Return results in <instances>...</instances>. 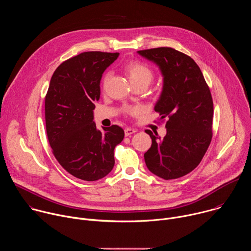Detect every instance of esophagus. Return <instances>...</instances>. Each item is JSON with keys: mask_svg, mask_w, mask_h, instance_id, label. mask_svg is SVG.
<instances>
[{"mask_svg": "<svg viewBox=\"0 0 251 251\" xmlns=\"http://www.w3.org/2000/svg\"><path fill=\"white\" fill-rule=\"evenodd\" d=\"M124 132H125V136H131L132 134H134L136 132V130L132 129V128H126L124 130Z\"/></svg>", "mask_w": 251, "mask_h": 251, "instance_id": "1", "label": "esophagus"}]
</instances>
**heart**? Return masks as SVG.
<instances>
[{"instance_id":"b5f03b06","label":"heart","mask_w":251,"mask_h":251,"mask_svg":"<svg viewBox=\"0 0 251 251\" xmlns=\"http://www.w3.org/2000/svg\"><path fill=\"white\" fill-rule=\"evenodd\" d=\"M126 73L130 78L132 85L135 84H146L147 86L151 83L154 78L153 70L145 63L139 61H132L125 67ZM110 79V74H106L103 77L102 85L105 87L107 82Z\"/></svg>"}]
</instances>
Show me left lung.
Instances as JSON below:
<instances>
[{"mask_svg":"<svg viewBox=\"0 0 251 251\" xmlns=\"http://www.w3.org/2000/svg\"><path fill=\"white\" fill-rule=\"evenodd\" d=\"M154 62L163 76V88L154 109L166 122L164 138L152 139L144 154L147 168L164 178L181 177L198 167L212 137L213 103L201 70L189 55L172 48L139 50Z\"/></svg>","mask_w":251,"mask_h":251,"instance_id":"1","label":"left lung"}]
</instances>
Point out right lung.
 Wrapping results in <instances>:
<instances>
[{
  "instance_id": "add662e5",
  "label": "right lung",
  "mask_w": 251,
  "mask_h": 251,
  "mask_svg": "<svg viewBox=\"0 0 251 251\" xmlns=\"http://www.w3.org/2000/svg\"><path fill=\"white\" fill-rule=\"evenodd\" d=\"M118 55L86 51L63 61L53 73L46 96L52 153L64 170L83 181L100 180L112 171L114 149L124 138L121 127L98 130L93 121L102 75Z\"/></svg>"
}]
</instances>
